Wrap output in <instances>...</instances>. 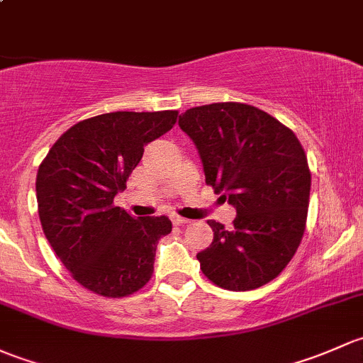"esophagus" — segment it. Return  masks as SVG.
Masks as SVG:
<instances>
[{
    "mask_svg": "<svg viewBox=\"0 0 363 363\" xmlns=\"http://www.w3.org/2000/svg\"><path fill=\"white\" fill-rule=\"evenodd\" d=\"M171 222L174 223V225H185V223H189L190 220L189 218H183V216H180V215H171Z\"/></svg>",
    "mask_w": 363,
    "mask_h": 363,
    "instance_id": "esophagus-1",
    "label": "esophagus"
}]
</instances>
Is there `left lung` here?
Wrapping results in <instances>:
<instances>
[{"instance_id":"1","label":"left lung","mask_w":363,"mask_h":363,"mask_svg":"<svg viewBox=\"0 0 363 363\" xmlns=\"http://www.w3.org/2000/svg\"><path fill=\"white\" fill-rule=\"evenodd\" d=\"M178 125L196 145L208 185L236 208L233 229L208 220L213 242L197 253L201 269L225 290L259 289L286 267L304 234V148L289 127L242 103L190 108Z\"/></svg>"}]
</instances>
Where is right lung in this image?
Here are the masks:
<instances>
[{"label": "right lung", "instance_id": "obj_1", "mask_svg": "<svg viewBox=\"0 0 363 363\" xmlns=\"http://www.w3.org/2000/svg\"><path fill=\"white\" fill-rule=\"evenodd\" d=\"M178 111H113L69 127L38 167L40 222L74 279L104 297L143 289L154 272L167 216L134 218L113 199L145 147L174 125Z\"/></svg>", "mask_w": 363, "mask_h": 363}]
</instances>
